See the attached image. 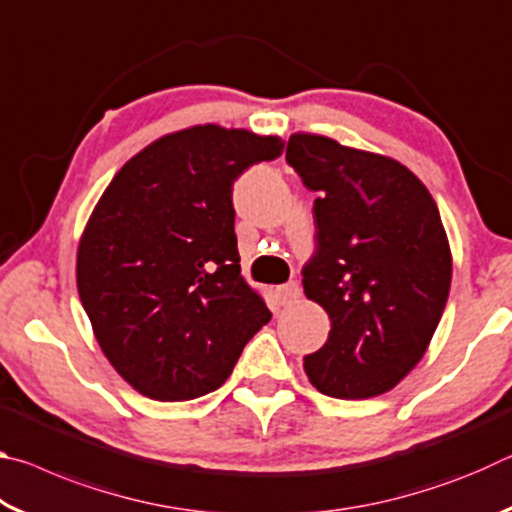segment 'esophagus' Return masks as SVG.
<instances>
[{
    "mask_svg": "<svg viewBox=\"0 0 512 512\" xmlns=\"http://www.w3.org/2000/svg\"><path fill=\"white\" fill-rule=\"evenodd\" d=\"M277 296H280V302H282L284 307H289V305H293V302H298V298H300L298 282L284 284V287L277 289Z\"/></svg>",
    "mask_w": 512,
    "mask_h": 512,
    "instance_id": "esophagus-1",
    "label": "esophagus"
}]
</instances>
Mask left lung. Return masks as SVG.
Masks as SVG:
<instances>
[{
	"label": "left lung",
	"mask_w": 512,
	"mask_h": 512,
	"mask_svg": "<svg viewBox=\"0 0 512 512\" xmlns=\"http://www.w3.org/2000/svg\"><path fill=\"white\" fill-rule=\"evenodd\" d=\"M287 162L318 194L302 287L332 320L305 372L329 397H377L418 366L447 305L452 250L438 205L404 164L325 135H291Z\"/></svg>",
	"instance_id": "8db88e82"
}]
</instances>
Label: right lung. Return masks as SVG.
<instances>
[{"mask_svg": "<svg viewBox=\"0 0 512 512\" xmlns=\"http://www.w3.org/2000/svg\"><path fill=\"white\" fill-rule=\"evenodd\" d=\"M282 149L273 135L192 126L133 155L99 198L76 284L103 354L137 393L216 391L271 320L241 277L232 185Z\"/></svg>", "mask_w": 512, "mask_h": 512, "instance_id": "add662e5", "label": "right lung"}]
</instances>
